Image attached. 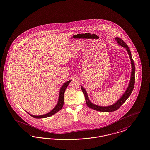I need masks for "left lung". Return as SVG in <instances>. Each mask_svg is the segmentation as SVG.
Here are the masks:
<instances>
[{"label":"left lung","mask_w":150,"mask_h":150,"mask_svg":"<svg viewBox=\"0 0 150 150\" xmlns=\"http://www.w3.org/2000/svg\"><path fill=\"white\" fill-rule=\"evenodd\" d=\"M115 40L117 42V43L119 44L120 45H121V46H122L124 47H125L126 49V50L128 52V54H129V58H130V60H131V66H132L131 67H132V72H131L129 85L127 88L126 91H125V93L122 95V96L119 99L118 101H117L116 103H114V105H112L111 106H106V107L100 106H98V105L93 104L90 101L89 98L88 97V93H86L85 89L82 86L81 87L83 93L85 95L86 103V105H88V106L91 109H93L95 110L98 111H101V112H112V111H116L117 109H119L120 108V106L126 101V100L129 98V97L130 96L131 93H132V90H133L134 88V82H135V67H134V60H133L132 57L131 56V54L129 48L127 46V45L125 42V41L122 39H121V38L116 37L115 38Z\"/></svg>","instance_id":"8db88e82"}]
</instances>
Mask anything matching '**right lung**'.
I'll list each match as a JSON object with an SVG mask.
<instances>
[{"label": "right lung", "mask_w": 150, "mask_h": 150, "mask_svg": "<svg viewBox=\"0 0 150 150\" xmlns=\"http://www.w3.org/2000/svg\"><path fill=\"white\" fill-rule=\"evenodd\" d=\"M71 80L68 81L67 82L64 83V85H62V87L61 88L60 90V93H59V100H58V103H57V106L54 108V109L52 110V111L45 115H40V116H34V115H32L29 114L31 116L34 118H36V119H42V118H46L48 117L49 116H51L52 115H53L54 114H56L59 111H60L61 109H62L63 105H64V93L65 91V89L67 88V86L69 85V84L71 82Z\"/></svg>", "instance_id": "1"}]
</instances>
